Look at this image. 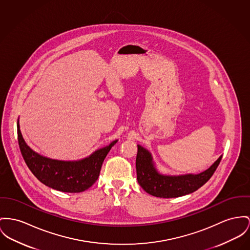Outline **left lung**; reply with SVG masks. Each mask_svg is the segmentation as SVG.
<instances>
[{"label": "left lung", "instance_id": "8db88e82", "mask_svg": "<svg viewBox=\"0 0 250 250\" xmlns=\"http://www.w3.org/2000/svg\"><path fill=\"white\" fill-rule=\"evenodd\" d=\"M222 155L207 170L199 174L170 176L160 174L154 166L149 150L137 145L136 176L141 188L152 196L174 198L189 194L207 183L220 164Z\"/></svg>", "mask_w": 250, "mask_h": 250}]
</instances>
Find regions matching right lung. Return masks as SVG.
Listing matches in <instances>:
<instances>
[{
    "instance_id": "obj_1",
    "label": "right lung",
    "mask_w": 250,
    "mask_h": 250,
    "mask_svg": "<svg viewBox=\"0 0 250 250\" xmlns=\"http://www.w3.org/2000/svg\"><path fill=\"white\" fill-rule=\"evenodd\" d=\"M17 128L20 150L31 172L45 186L63 192H82L95 183L106 155L117 142L113 141L82 160L62 161L44 157L30 149L21 135L19 120Z\"/></svg>"
}]
</instances>
